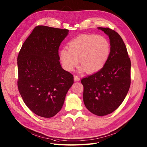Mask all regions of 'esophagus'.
Masks as SVG:
<instances>
[{
    "mask_svg": "<svg viewBox=\"0 0 147 147\" xmlns=\"http://www.w3.org/2000/svg\"><path fill=\"white\" fill-rule=\"evenodd\" d=\"M74 80L75 82H78L80 80V78L78 76H74Z\"/></svg>",
    "mask_w": 147,
    "mask_h": 147,
    "instance_id": "esophagus-1",
    "label": "esophagus"
}]
</instances>
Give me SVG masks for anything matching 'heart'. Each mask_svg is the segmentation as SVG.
Instances as JSON below:
<instances>
[{"instance_id":"b5f03b06","label":"heart","mask_w":147,"mask_h":147,"mask_svg":"<svg viewBox=\"0 0 147 147\" xmlns=\"http://www.w3.org/2000/svg\"><path fill=\"white\" fill-rule=\"evenodd\" d=\"M111 52V44L103 36L83 34L73 38L68 43V48L59 52L62 67L68 71H73L79 63L82 70L97 72L105 66Z\"/></svg>"}]
</instances>
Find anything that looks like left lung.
<instances>
[{
  "mask_svg": "<svg viewBox=\"0 0 147 147\" xmlns=\"http://www.w3.org/2000/svg\"><path fill=\"white\" fill-rule=\"evenodd\" d=\"M109 37L111 52L105 66L83 78V101L87 109L103 116L116 110L124 101L130 83L131 63L120 36L110 28L98 27Z\"/></svg>",
  "mask_w": 147,
  "mask_h": 147,
  "instance_id": "obj_1",
  "label": "left lung"
}]
</instances>
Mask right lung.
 I'll list each match as a JSON object with an SVG mask.
<instances>
[{"mask_svg": "<svg viewBox=\"0 0 147 147\" xmlns=\"http://www.w3.org/2000/svg\"><path fill=\"white\" fill-rule=\"evenodd\" d=\"M68 33L67 29L36 26L18 53V90L27 107L38 116L56 115L74 83L73 75L59 61V47Z\"/></svg>", "mask_w": 147, "mask_h": 147, "instance_id": "right-lung-1", "label": "right lung"}]
</instances>
